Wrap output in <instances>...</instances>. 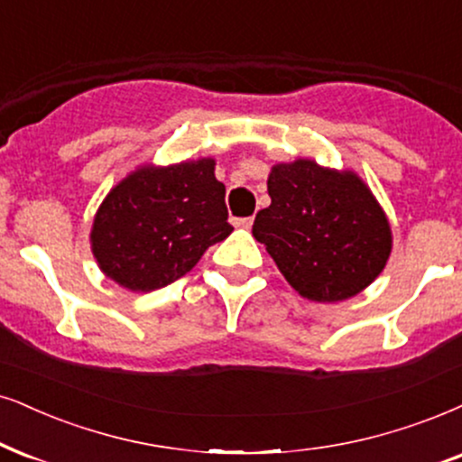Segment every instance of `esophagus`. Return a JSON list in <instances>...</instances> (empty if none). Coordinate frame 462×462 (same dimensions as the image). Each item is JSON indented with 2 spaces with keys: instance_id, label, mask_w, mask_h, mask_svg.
Returning <instances> with one entry per match:
<instances>
[{
  "instance_id": "obj_1",
  "label": "esophagus",
  "mask_w": 462,
  "mask_h": 462,
  "mask_svg": "<svg viewBox=\"0 0 462 462\" xmlns=\"http://www.w3.org/2000/svg\"><path fill=\"white\" fill-rule=\"evenodd\" d=\"M232 224L236 227H245V230H249L251 226H254V217H238V219H232Z\"/></svg>"
}]
</instances>
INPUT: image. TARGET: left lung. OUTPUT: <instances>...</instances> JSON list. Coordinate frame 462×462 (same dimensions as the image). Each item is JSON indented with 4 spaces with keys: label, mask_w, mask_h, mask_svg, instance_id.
<instances>
[{
    "label": "left lung",
    "mask_w": 462,
    "mask_h": 462,
    "mask_svg": "<svg viewBox=\"0 0 462 462\" xmlns=\"http://www.w3.org/2000/svg\"><path fill=\"white\" fill-rule=\"evenodd\" d=\"M266 185L271 207L255 215L251 232L302 299L347 300L386 268L390 221L354 171L299 157L274 163Z\"/></svg>",
    "instance_id": "8db88e82"
}]
</instances>
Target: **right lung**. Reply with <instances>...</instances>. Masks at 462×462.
Listing matches in <instances>:
<instances>
[{
    "label": "right lung",
    "mask_w": 462,
    "mask_h": 462,
    "mask_svg": "<svg viewBox=\"0 0 462 462\" xmlns=\"http://www.w3.org/2000/svg\"><path fill=\"white\" fill-rule=\"evenodd\" d=\"M235 230L213 157L143 163L104 198L91 226L100 271L130 291L172 283Z\"/></svg>",
    "instance_id": "1"
}]
</instances>
